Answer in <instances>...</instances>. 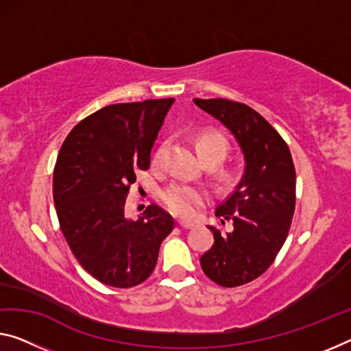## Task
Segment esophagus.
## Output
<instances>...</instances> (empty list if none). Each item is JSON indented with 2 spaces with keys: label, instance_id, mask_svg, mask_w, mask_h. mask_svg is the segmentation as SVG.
Listing matches in <instances>:
<instances>
[{
  "label": "esophagus",
  "instance_id": "34e87169",
  "mask_svg": "<svg viewBox=\"0 0 351 351\" xmlns=\"http://www.w3.org/2000/svg\"><path fill=\"white\" fill-rule=\"evenodd\" d=\"M179 226L183 229H193L194 223H188V221H179Z\"/></svg>",
  "mask_w": 351,
  "mask_h": 351
}]
</instances>
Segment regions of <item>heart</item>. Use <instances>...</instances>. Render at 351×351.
Returning <instances> with one entry per match:
<instances>
[{"mask_svg":"<svg viewBox=\"0 0 351 351\" xmlns=\"http://www.w3.org/2000/svg\"><path fill=\"white\" fill-rule=\"evenodd\" d=\"M196 150L204 161L213 160L219 163L226 158L229 152V141L224 134L219 132H201L194 139ZM166 150V144H160L155 149L152 161L154 165L161 163ZM208 191L201 186L186 185V183H172L166 190L161 193V201L169 210L171 213L177 215L180 218H191L197 208H201L204 204L208 202Z\"/></svg>","mask_w":351,"mask_h":351,"instance_id":"1","label":"heart"}]
</instances>
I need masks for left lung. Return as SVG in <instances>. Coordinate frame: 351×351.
Here are the masks:
<instances>
[{
	"label": "left lung",
	"instance_id": "obj_1",
	"mask_svg": "<svg viewBox=\"0 0 351 351\" xmlns=\"http://www.w3.org/2000/svg\"><path fill=\"white\" fill-rule=\"evenodd\" d=\"M201 110L234 134L245 157L243 176L217 207L234 229L213 232L215 243L202 254L201 267L223 287L254 281L271 265L287 239L295 212V166L289 145L269 123L245 104L228 99H194Z\"/></svg>",
	"mask_w": 351,
	"mask_h": 351
}]
</instances>
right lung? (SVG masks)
Here are the masks:
<instances>
[{
  "label": "right lung",
  "instance_id": "add662e5",
  "mask_svg": "<svg viewBox=\"0 0 351 351\" xmlns=\"http://www.w3.org/2000/svg\"><path fill=\"white\" fill-rule=\"evenodd\" d=\"M174 99L101 108L69 133L53 174L59 226L86 271L117 289L144 282L174 219L155 204L136 221L125 199L136 171H147L150 150Z\"/></svg>",
  "mask_w": 351,
  "mask_h": 351
}]
</instances>
